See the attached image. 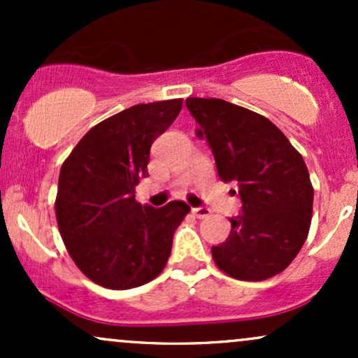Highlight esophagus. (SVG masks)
<instances>
[{"instance_id":"34e87169","label":"esophagus","mask_w":358,"mask_h":358,"mask_svg":"<svg viewBox=\"0 0 358 358\" xmlns=\"http://www.w3.org/2000/svg\"><path fill=\"white\" fill-rule=\"evenodd\" d=\"M192 213L196 217V219H207V217H210V208L207 207H195L192 208Z\"/></svg>"}]
</instances>
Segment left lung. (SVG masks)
<instances>
[{
  "label": "left lung",
  "instance_id": "obj_1",
  "mask_svg": "<svg viewBox=\"0 0 358 358\" xmlns=\"http://www.w3.org/2000/svg\"><path fill=\"white\" fill-rule=\"evenodd\" d=\"M196 136L207 139L222 182L237 185L242 213L212 245L215 264L241 281H262L291 264L305 244L313 187L303 156L268 117L224 99L188 97ZM236 193V190H232Z\"/></svg>",
  "mask_w": 358,
  "mask_h": 358
}]
</instances>
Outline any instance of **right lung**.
I'll use <instances>...</instances> for the list:
<instances>
[{
	"label": "right lung",
	"instance_id": "add662e5",
	"mask_svg": "<svg viewBox=\"0 0 358 358\" xmlns=\"http://www.w3.org/2000/svg\"><path fill=\"white\" fill-rule=\"evenodd\" d=\"M182 110V99L138 104L99 122L62 165L55 215L65 248L90 281L109 289L146 285L165 268L190 207L136 202L150 148Z\"/></svg>",
	"mask_w": 358,
	"mask_h": 358
}]
</instances>
